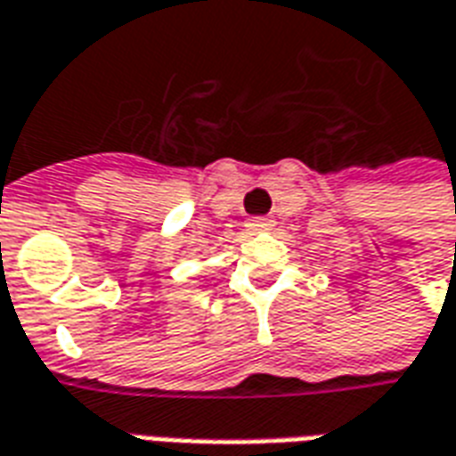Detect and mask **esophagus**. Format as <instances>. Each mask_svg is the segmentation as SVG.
I'll return each mask as SVG.
<instances>
[{"instance_id":"esophagus-1","label":"esophagus","mask_w":456,"mask_h":456,"mask_svg":"<svg viewBox=\"0 0 456 456\" xmlns=\"http://www.w3.org/2000/svg\"><path fill=\"white\" fill-rule=\"evenodd\" d=\"M245 225H248V231L250 232H265L272 228V221H269V218H265V216H260V218H250V221H248Z\"/></svg>"}]
</instances>
